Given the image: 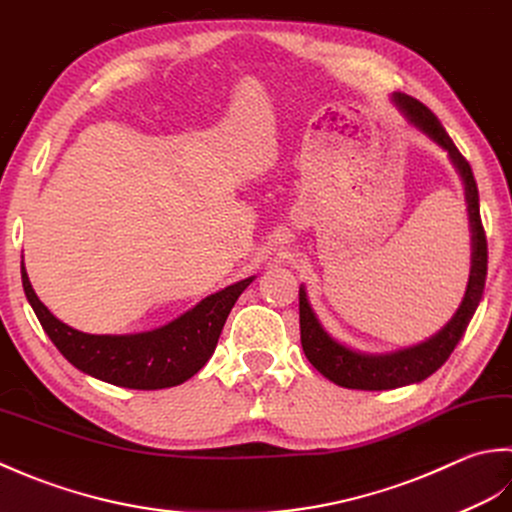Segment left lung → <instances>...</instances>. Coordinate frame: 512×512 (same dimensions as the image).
Returning a JSON list of instances; mask_svg holds the SVG:
<instances>
[{
    "label": "left lung",
    "instance_id": "left-lung-1",
    "mask_svg": "<svg viewBox=\"0 0 512 512\" xmlns=\"http://www.w3.org/2000/svg\"><path fill=\"white\" fill-rule=\"evenodd\" d=\"M391 99L415 130H420L424 137H429L435 145H440L448 154V159H451L455 172L460 174L468 210V225H471V274H468L466 294L462 298L460 309L455 311V316L429 340L393 353H362L338 342L322 327V322L318 320L316 311L307 298L305 285H300L298 296L302 351H305L307 360L327 380L344 389L387 391L429 378V375L442 367L457 347V342L462 340L468 322H471L479 300H482L486 285L488 247L482 218H479V194L471 165H468L460 150L455 148V143L446 134L440 119L424 103L409 95H402V92H393Z\"/></svg>",
    "mask_w": 512,
    "mask_h": 512
}]
</instances>
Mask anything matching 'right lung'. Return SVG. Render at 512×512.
I'll list each match as a JSON object with an SVG mask.
<instances>
[{
  "mask_svg": "<svg viewBox=\"0 0 512 512\" xmlns=\"http://www.w3.org/2000/svg\"><path fill=\"white\" fill-rule=\"evenodd\" d=\"M256 276L229 285L203 298L196 307L152 331L125 336H95L72 329L50 314L30 285L22 256V285L26 298L48 338L72 367L114 387L154 391L190 380L212 358L218 336L238 296Z\"/></svg>",
  "mask_w": 512,
  "mask_h": 512,
  "instance_id": "add662e5",
  "label": "right lung"
}]
</instances>
